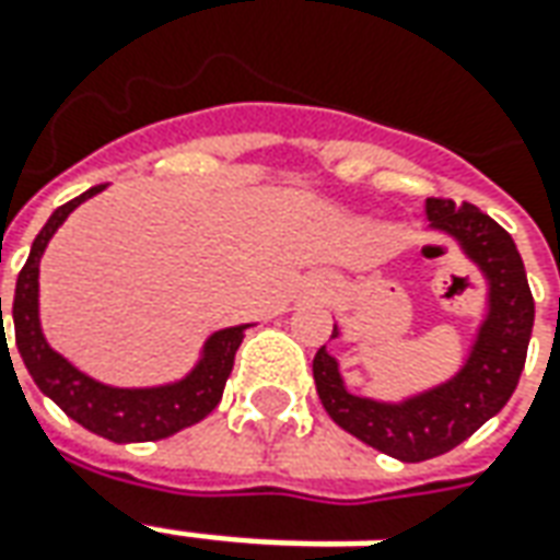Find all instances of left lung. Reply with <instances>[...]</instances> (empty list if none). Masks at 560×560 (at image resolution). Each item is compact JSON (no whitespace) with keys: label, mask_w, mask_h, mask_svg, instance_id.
<instances>
[{"label":"left lung","mask_w":560,"mask_h":560,"mask_svg":"<svg viewBox=\"0 0 560 560\" xmlns=\"http://www.w3.org/2000/svg\"><path fill=\"white\" fill-rule=\"evenodd\" d=\"M425 217L432 230L454 238L488 281L485 318L459 371L401 401H380L349 392L340 361L328 346H322L312 361L315 389L330 420L401 463L447 454L497 417L518 386L534 330V296L512 235L469 201L425 199ZM330 337H340L337 325Z\"/></svg>","instance_id":"left-lung-1"}]
</instances>
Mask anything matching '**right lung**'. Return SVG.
I'll list each match as a JSON object with an SVG mask.
<instances>
[{
    "instance_id": "1",
    "label": "right lung",
    "mask_w": 560,
    "mask_h": 560,
    "mask_svg": "<svg viewBox=\"0 0 560 560\" xmlns=\"http://www.w3.org/2000/svg\"><path fill=\"white\" fill-rule=\"evenodd\" d=\"M104 186H91L89 192L75 196L67 205H60L48 223L36 235L24 269L18 276L14 288V343L24 359L26 371L33 383L39 386L57 408L63 410L70 420L85 425L89 432L101 439L116 441V444H131V441H159L180 432L186 425L205 420L223 398L226 376L232 374L235 349L245 340V330L250 325H235V328L214 330L205 346H201L199 361L192 371L174 383L162 386H140V389H121L109 386L94 376L82 374L72 361L55 352L39 322V264L42 254L48 248L51 235L60 230V223L91 196L104 192ZM0 328H2V296H0ZM5 337V330H2ZM9 343V340H5Z\"/></svg>"
}]
</instances>
